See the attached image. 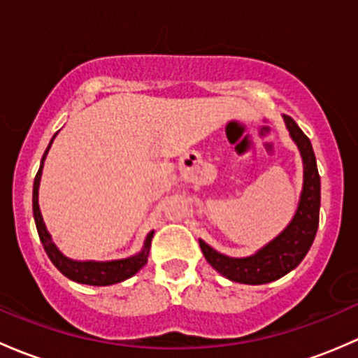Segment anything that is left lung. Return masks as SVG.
I'll use <instances>...</instances> for the list:
<instances>
[{
	"label": "left lung",
	"instance_id": "obj_1",
	"mask_svg": "<svg viewBox=\"0 0 358 358\" xmlns=\"http://www.w3.org/2000/svg\"><path fill=\"white\" fill-rule=\"evenodd\" d=\"M285 122L303 158V191L289 226L274 241L246 259L222 255L200 239V248L206 262L219 274L234 282L265 285L282 278L305 259L315 239L320 208V178L315 155L310 139L303 134L298 124L288 115H285Z\"/></svg>",
	"mask_w": 358,
	"mask_h": 358
}]
</instances>
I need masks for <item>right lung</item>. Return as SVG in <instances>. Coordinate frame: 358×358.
I'll use <instances>...</instances> for the list:
<instances>
[{
  "instance_id": "add662e5",
  "label": "right lung",
  "mask_w": 358,
  "mask_h": 358,
  "mask_svg": "<svg viewBox=\"0 0 358 358\" xmlns=\"http://www.w3.org/2000/svg\"><path fill=\"white\" fill-rule=\"evenodd\" d=\"M57 136V134H55ZM53 136V139H55ZM48 145L46 152L43 155L41 160V167H39L38 174H36L34 179V189H32V210H34V220H36V227H38V234L39 239H41L44 252L48 253L50 260L53 262L55 267L65 275V278L72 279V281L80 282V285H91V286H108V285H115V282L124 281V279L131 278L134 275L143 265L148 262V252H150V245H152V238L153 233L148 234L145 241V248H143L141 253L134 257H129V259H122V260H112V262H77V260H70L67 257L62 255L58 252L57 246L53 245L51 241L50 233L46 231L43 222L41 212H39V203H38V189H39V180H41V171H43V164L44 158H46L48 150H50L51 143Z\"/></svg>"
}]
</instances>
